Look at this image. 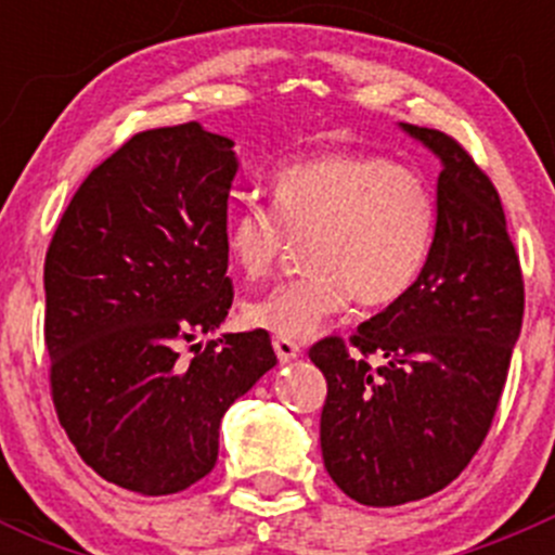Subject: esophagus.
I'll return each instance as SVG.
<instances>
[{
	"instance_id": "34e87169",
	"label": "esophagus",
	"mask_w": 555,
	"mask_h": 555,
	"mask_svg": "<svg viewBox=\"0 0 555 555\" xmlns=\"http://www.w3.org/2000/svg\"><path fill=\"white\" fill-rule=\"evenodd\" d=\"M273 351H276V357L282 365H287V362L298 360L300 357V346L295 344V340H287V338H273Z\"/></svg>"
}]
</instances>
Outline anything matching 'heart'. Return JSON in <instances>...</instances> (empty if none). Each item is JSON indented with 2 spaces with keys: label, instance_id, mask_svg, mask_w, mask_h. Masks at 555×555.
I'll use <instances>...</instances> for the list:
<instances>
[{
  "label": "heart",
  "instance_id": "heart-1",
  "mask_svg": "<svg viewBox=\"0 0 555 555\" xmlns=\"http://www.w3.org/2000/svg\"><path fill=\"white\" fill-rule=\"evenodd\" d=\"M271 209L244 204L225 222L228 260L262 279L304 246L300 279L249 300L244 319L276 338H313L357 295L391 306L416 287L438 233V198L422 171L367 153H324L271 173Z\"/></svg>",
  "mask_w": 555,
  "mask_h": 555
}]
</instances>
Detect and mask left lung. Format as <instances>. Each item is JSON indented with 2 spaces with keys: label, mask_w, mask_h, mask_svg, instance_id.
Returning <instances> with one entry per match:
<instances>
[{
  "label": "left lung",
  "mask_w": 555,
  "mask_h": 555,
  "mask_svg": "<svg viewBox=\"0 0 555 555\" xmlns=\"http://www.w3.org/2000/svg\"><path fill=\"white\" fill-rule=\"evenodd\" d=\"M443 171L438 233L416 287L309 357L327 378L319 422L330 478L360 505L395 507L446 489L491 427L524 319V279L491 179L435 128L400 122ZM367 353L387 362L373 372Z\"/></svg>",
  "instance_id": "left-lung-1"
}]
</instances>
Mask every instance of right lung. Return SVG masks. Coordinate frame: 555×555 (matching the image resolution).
<instances>
[{
  "mask_svg": "<svg viewBox=\"0 0 555 555\" xmlns=\"http://www.w3.org/2000/svg\"><path fill=\"white\" fill-rule=\"evenodd\" d=\"M233 139L198 122L128 139L88 173L44 257V346L61 427L88 467L144 496L211 473L228 408L276 365L266 330L215 333L233 304Z\"/></svg>",
  "mask_w": 555,
  "mask_h": 555,
  "instance_id": "add662e5",
  "label": "right lung"
}]
</instances>
